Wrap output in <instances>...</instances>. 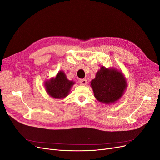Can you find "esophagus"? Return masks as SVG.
<instances>
[{"instance_id": "esophagus-1", "label": "esophagus", "mask_w": 160, "mask_h": 160, "mask_svg": "<svg viewBox=\"0 0 160 160\" xmlns=\"http://www.w3.org/2000/svg\"><path fill=\"white\" fill-rule=\"evenodd\" d=\"M79 83H80V85H86V84L88 83V80L85 79H81V80L79 81Z\"/></svg>"}]
</instances>
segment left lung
<instances>
[{
	"label": "left lung",
	"mask_w": 160,
	"mask_h": 160,
	"mask_svg": "<svg viewBox=\"0 0 160 160\" xmlns=\"http://www.w3.org/2000/svg\"><path fill=\"white\" fill-rule=\"evenodd\" d=\"M97 100L105 104L114 103L123 95L127 88L126 79L122 72L115 68L101 67L91 81Z\"/></svg>",
	"instance_id": "left-lung-1"
}]
</instances>
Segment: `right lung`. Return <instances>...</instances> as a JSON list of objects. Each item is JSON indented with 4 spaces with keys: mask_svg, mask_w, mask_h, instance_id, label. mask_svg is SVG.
Segmentation results:
<instances>
[{
    "mask_svg": "<svg viewBox=\"0 0 160 160\" xmlns=\"http://www.w3.org/2000/svg\"><path fill=\"white\" fill-rule=\"evenodd\" d=\"M75 82L67 79L65 72L60 71L55 77L45 82L47 93L55 99H63L69 93L71 87Z\"/></svg>",
    "mask_w": 160,
    "mask_h": 160,
    "instance_id": "1",
    "label": "right lung"
}]
</instances>
